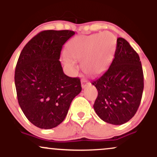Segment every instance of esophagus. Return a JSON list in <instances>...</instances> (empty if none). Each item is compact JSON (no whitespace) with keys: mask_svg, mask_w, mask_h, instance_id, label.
<instances>
[{"mask_svg":"<svg viewBox=\"0 0 157 157\" xmlns=\"http://www.w3.org/2000/svg\"><path fill=\"white\" fill-rule=\"evenodd\" d=\"M89 84V81H87V80H81V86H82V89L86 88V86H87Z\"/></svg>","mask_w":157,"mask_h":157,"instance_id":"34e87169","label":"esophagus"}]
</instances>
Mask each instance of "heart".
<instances>
[{
	"label": "heart",
	"instance_id": "obj_1",
	"mask_svg": "<svg viewBox=\"0 0 157 157\" xmlns=\"http://www.w3.org/2000/svg\"><path fill=\"white\" fill-rule=\"evenodd\" d=\"M109 35L94 34L73 38L68 44V55L63 57L66 67L73 73L77 68L75 61H82V69L87 75H97L103 71L111 58V51L109 53L112 39Z\"/></svg>",
	"mask_w": 157,
	"mask_h": 157
}]
</instances>
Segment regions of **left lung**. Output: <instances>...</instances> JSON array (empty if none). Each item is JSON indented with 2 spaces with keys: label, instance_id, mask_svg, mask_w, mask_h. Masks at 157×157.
Here are the masks:
<instances>
[{
  "label": "left lung",
  "instance_id": "left-lung-1",
  "mask_svg": "<svg viewBox=\"0 0 157 157\" xmlns=\"http://www.w3.org/2000/svg\"><path fill=\"white\" fill-rule=\"evenodd\" d=\"M91 84L98 91L94 109L104 122L122 125L134 116L142 100L144 76L140 57L126 40L117 38L111 66Z\"/></svg>",
  "mask_w": 157,
  "mask_h": 157
}]
</instances>
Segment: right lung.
<instances>
[{"instance_id": "obj_1", "label": "right lung", "mask_w": 157, "mask_h": 157, "mask_svg": "<svg viewBox=\"0 0 157 157\" xmlns=\"http://www.w3.org/2000/svg\"><path fill=\"white\" fill-rule=\"evenodd\" d=\"M75 32L46 30L27 43L15 68L17 100L29 121L50 129L64 120L73 99L80 93V80L63 71V46Z\"/></svg>"}]
</instances>
